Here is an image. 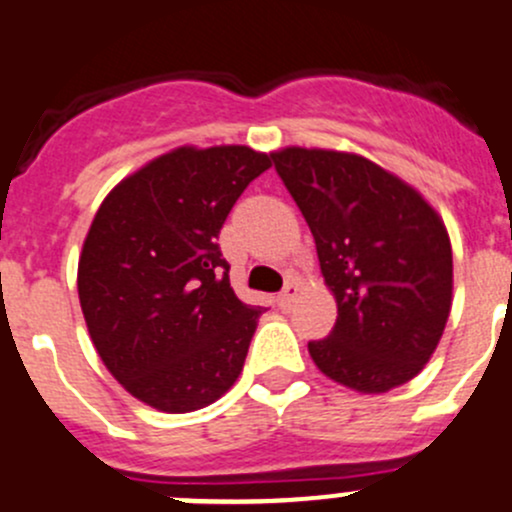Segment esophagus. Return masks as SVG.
<instances>
[{
    "label": "esophagus",
    "instance_id": "34e87169",
    "mask_svg": "<svg viewBox=\"0 0 512 512\" xmlns=\"http://www.w3.org/2000/svg\"><path fill=\"white\" fill-rule=\"evenodd\" d=\"M296 296H298V286H296V283H286V288H283V291L278 293V298H276L278 308L288 311V308L293 306V301H296Z\"/></svg>",
    "mask_w": 512,
    "mask_h": 512
}]
</instances>
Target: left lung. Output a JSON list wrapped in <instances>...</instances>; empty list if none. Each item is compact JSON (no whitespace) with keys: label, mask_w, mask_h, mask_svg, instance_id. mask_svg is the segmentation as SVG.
Masks as SVG:
<instances>
[{"label":"left lung","mask_w":512,"mask_h":512,"mask_svg":"<svg viewBox=\"0 0 512 512\" xmlns=\"http://www.w3.org/2000/svg\"><path fill=\"white\" fill-rule=\"evenodd\" d=\"M271 159L336 296V326L308 343L313 363L361 393L416 378L453 301V251L440 216L413 186L358 154L288 146Z\"/></svg>","instance_id":"8db88e82"}]
</instances>
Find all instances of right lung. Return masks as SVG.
<instances>
[{
	"instance_id": "obj_1",
	"label": "right lung",
	"mask_w": 512,
	"mask_h": 512,
	"mask_svg": "<svg viewBox=\"0 0 512 512\" xmlns=\"http://www.w3.org/2000/svg\"><path fill=\"white\" fill-rule=\"evenodd\" d=\"M271 166L249 146H179L116 184L79 256V303L111 376L164 413H189L239 378L261 306L239 301L219 234Z\"/></svg>"
}]
</instances>
